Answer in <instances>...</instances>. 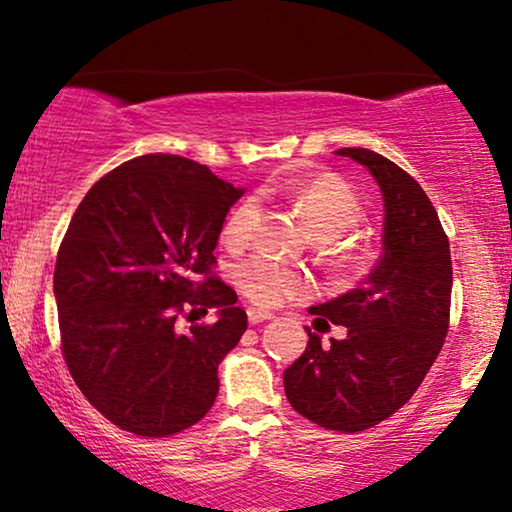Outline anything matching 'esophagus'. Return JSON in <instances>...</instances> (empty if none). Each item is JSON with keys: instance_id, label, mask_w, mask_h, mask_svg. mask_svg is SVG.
I'll use <instances>...</instances> for the list:
<instances>
[{"instance_id": "esophagus-1", "label": "esophagus", "mask_w": 512, "mask_h": 512, "mask_svg": "<svg viewBox=\"0 0 512 512\" xmlns=\"http://www.w3.org/2000/svg\"><path fill=\"white\" fill-rule=\"evenodd\" d=\"M247 318H249L251 325H258V323H263V321H270V318H274V314H272V311H265V309L249 307L247 309Z\"/></svg>"}]
</instances>
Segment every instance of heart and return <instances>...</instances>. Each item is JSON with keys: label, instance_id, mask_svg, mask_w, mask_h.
Listing matches in <instances>:
<instances>
[{"label": "heart", "instance_id": "heart-1", "mask_svg": "<svg viewBox=\"0 0 512 512\" xmlns=\"http://www.w3.org/2000/svg\"><path fill=\"white\" fill-rule=\"evenodd\" d=\"M291 194L321 240H335L337 235L358 224L362 217L360 198L355 196L351 184L339 175H314L309 180L293 184ZM258 214H261V205L254 196L240 201L226 214L224 224H221V242L228 247H242L244 242H249ZM339 261H342L346 272L362 277L372 270L374 256L365 247H351L339 254ZM235 281L249 300L263 307H277L281 302L305 298L314 291V279L305 270L291 268V265L281 263L268 254H258L242 261L235 268Z\"/></svg>", "mask_w": 512, "mask_h": 512}]
</instances>
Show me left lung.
I'll return each mask as SVG.
<instances>
[{
    "instance_id": "1",
    "label": "left lung",
    "mask_w": 512,
    "mask_h": 512,
    "mask_svg": "<svg viewBox=\"0 0 512 512\" xmlns=\"http://www.w3.org/2000/svg\"><path fill=\"white\" fill-rule=\"evenodd\" d=\"M379 182L385 205L383 256L362 286L311 307L316 325H344V339L307 328L305 353L284 372L288 402L332 432H365L420 388L450 325L453 261L448 235L425 191L406 170L372 150L344 147Z\"/></svg>"
}]
</instances>
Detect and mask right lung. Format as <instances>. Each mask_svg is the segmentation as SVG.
<instances>
[{"mask_svg":"<svg viewBox=\"0 0 512 512\" xmlns=\"http://www.w3.org/2000/svg\"><path fill=\"white\" fill-rule=\"evenodd\" d=\"M240 196L196 161L145 154L73 212L53 277L62 355L87 402L124 432L173 436L217 399L219 362L247 330L238 293L214 272ZM210 308L218 318L198 324Z\"/></svg>","mask_w":512,"mask_h":512,"instance_id":"1","label":"right lung"}]
</instances>
